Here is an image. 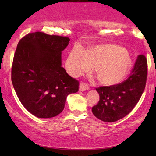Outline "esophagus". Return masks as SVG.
Instances as JSON below:
<instances>
[{
  "mask_svg": "<svg viewBox=\"0 0 156 156\" xmlns=\"http://www.w3.org/2000/svg\"><path fill=\"white\" fill-rule=\"evenodd\" d=\"M79 89H80V91L88 90V89H89V86L86 83H81L80 84Z\"/></svg>",
  "mask_w": 156,
  "mask_h": 156,
  "instance_id": "esophagus-1",
  "label": "esophagus"
}]
</instances>
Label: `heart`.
Wrapping results in <instances>:
<instances>
[{"instance_id": "b5f03b06", "label": "heart", "mask_w": 156, "mask_h": 156, "mask_svg": "<svg viewBox=\"0 0 156 156\" xmlns=\"http://www.w3.org/2000/svg\"><path fill=\"white\" fill-rule=\"evenodd\" d=\"M66 65L73 76H80L94 67L98 80L112 85L123 79L129 69L130 59L123 48L114 44L99 45L86 51L75 47L68 56Z\"/></svg>"}]
</instances>
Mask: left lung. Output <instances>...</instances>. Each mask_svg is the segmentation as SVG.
Instances as JSON below:
<instances>
[{"label":"left lung","instance_id":"left-lung-1","mask_svg":"<svg viewBox=\"0 0 156 156\" xmlns=\"http://www.w3.org/2000/svg\"><path fill=\"white\" fill-rule=\"evenodd\" d=\"M147 77V60L140 54L137 56L129 77L120 83L99 87L100 101L92 107L97 118L112 122L125 117L133 110L145 89Z\"/></svg>","mask_w":156,"mask_h":156}]
</instances>
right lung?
<instances>
[{
  "mask_svg": "<svg viewBox=\"0 0 156 156\" xmlns=\"http://www.w3.org/2000/svg\"><path fill=\"white\" fill-rule=\"evenodd\" d=\"M69 41V37L37 31L26 34L17 44L12 82L20 101L36 117L59 114L68 94L79 89V81L62 67V51Z\"/></svg>",
  "mask_w": 156,
  "mask_h": 156,
  "instance_id": "add662e5",
  "label": "right lung"
}]
</instances>
